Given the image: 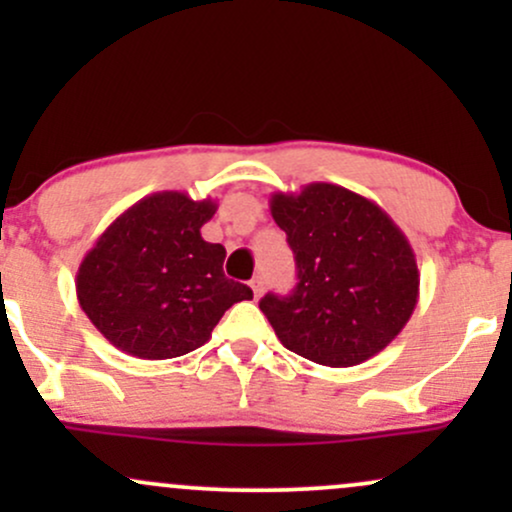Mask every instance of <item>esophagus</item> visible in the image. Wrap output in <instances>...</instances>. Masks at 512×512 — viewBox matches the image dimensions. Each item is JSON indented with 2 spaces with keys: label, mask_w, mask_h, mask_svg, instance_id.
Returning a JSON list of instances; mask_svg holds the SVG:
<instances>
[{
  "label": "esophagus",
  "mask_w": 512,
  "mask_h": 512,
  "mask_svg": "<svg viewBox=\"0 0 512 512\" xmlns=\"http://www.w3.org/2000/svg\"><path fill=\"white\" fill-rule=\"evenodd\" d=\"M250 289H252V293H255V298H260V296H262V289H264L262 276H255V279L250 281Z\"/></svg>",
  "instance_id": "34e87169"
}]
</instances>
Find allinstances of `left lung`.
Wrapping results in <instances>:
<instances>
[{"label":"left lung","mask_w":512,"mask_h":512,"mask_svg":"<svg viewBox=\"0 0 512 512\" xmlns=\"http://www.w3.org/2000/svg\"><path fill=\"white\" fill-rule=\"evenodd\" d=\"M269 209L298 269L291 296L267 293L260 301L279 342L332 368L383 351L419 301V267L397 223L332 182H310L296 195L274 192Z\"/></svg>","instance_id":"1"}]
</instances>
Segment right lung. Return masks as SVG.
<instances>
[{"mask_svg": "<svg viewBox=\"0 0 512 512\" xmlns=\"http://www.w3.org/2000/svg\"><path fill=\"white\" fill-rule=\"evenodd\" d=\"M216 202L185 192H154L122 211L76 272V298L88 320L129 356L163 361L199 349L250 286L226 279V248L199 228Z\"/></svg>", "mask_w": 512, "mask_h": 512, "instance_id": "add662e5", "label": "right lung"}]
</instances>
